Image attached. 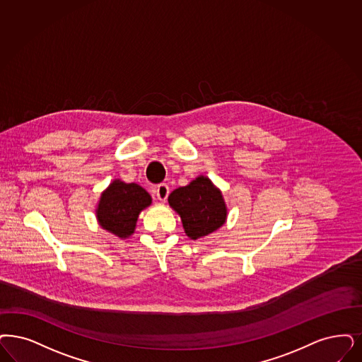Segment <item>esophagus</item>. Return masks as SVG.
I'll return each instance as SVG.
<instances>
[{"mask_svg": "<svg viewBox=\"0 0 362 362\" xmlns=\"http://www.w3.org/2000/svg\"><path fill=\"white\" fill-rule=\"evenodd\" d=\"M156 194L160 201H165L169 196V187L166 184H160L156 187Z\"/></svg>", "mask_w": 362, "mask_h": 362, "instance_id": "esophagus-1", "label": "esophagus"}]
</instances>
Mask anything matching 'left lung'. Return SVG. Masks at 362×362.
<instances>
[{
  "instance_id": "obj_1",
  "label": "left lung",
  "mask_w": 362,
  "mask_h": 362,
  "mask_svg": "<svg viewBox=\"0 0 362 362\" xmlns=\"http://www.w3.org/2000/svg\"><path fill=\"white\" fill-rule=\"evenodd\" d=\"M168 201L180 214L185 233L192 240L217 230L227 220L223 194L205 175H199L187 187L175 189Z\"/></svg>"
}]
</instances>
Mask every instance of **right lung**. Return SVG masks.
I'll return each mask as SVG.
<instances>
[{
	"label": "right lung",
	"instance_id": "add662e5",
	"mask_svg": "<svg viewBox=\"0 0 362 362\" xmlns=\"http://www.w3.org/2000/svg\"><path fill=\"white\" fill-rule=\"evenodd\" d=\"M150 204L151 197L144 187L115 180L100 196L96 218L103 229L126 239L134 233L138 216Z\"/></svg>",
	"mask_w": 362,
	"mask_h": 362
}]
</instances>
